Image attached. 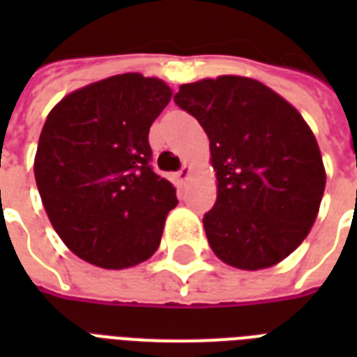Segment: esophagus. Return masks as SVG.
Returning <instances> with one entry per match:
<instances>
[{"instance_id": "obj_1", "label": "esophagus", "mask_w": 357, "mask_h": 357, "mask_svg": "<svg viewBox=\"0 0 357 357\" xmlns=\"http://www.w3.org/2000/svg\"><path fill=\"white\" fill-rule=\"evenodd\" d=\"M189 174H190V167L183 165V167H181V170H178V174H176V176H178L179 183H185V181H187V178H189Z\"/></svg>"}]
</instances>
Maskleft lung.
<instances>
[{
	"label": "left lung",
	"instance_id": "8db88e82",
	"mask_svg": "<svg viewBox=\"0 0 357 357\" xmlns=\"http://www.w3.org/2000/svg\"><path fill=\"white\" fill-rule=\"evenodd\" d=\"M174 102L209 137L218 190L204 228L217 257L259 271L293 254L315 222L326 185L302 114L263 83L238 75L181 85Z\"/></svg>",
	"mask_w": 357,
	"mask_h": 357
}]
</instances>
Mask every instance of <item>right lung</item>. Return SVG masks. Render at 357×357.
I'll return each mask as SVG.
<instances>
[{
	"label": "right lung",
	"mask_w": 357,
	"mask_h": 357,
	"mask_svg": "<svg viewBox=\"0 0 357 357\" xmlns=\"http://www.w3.org/2000/svg\"><path fill=\"white\" fill-rule=\"evenodd\" d=\"M172 91L157 77L113 75L52 109L35 155L50 222L77 257L128 268L155 254L176 189L153 172L148 133Z\"/></svg>",
	"instance_id": "right-lung-1"
}]
</instances>
